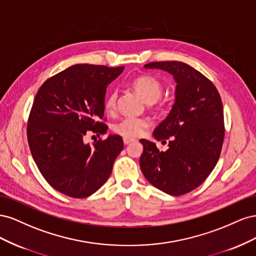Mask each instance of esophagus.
I'll list each match as a JSON object with an SVG mask.
<instances>
[{"label":"esophagus","instance_id":"esophagus-1","mask_svg":"<svg viewBox=\"0 0 256 256\" xmlns=\"http://www.w3.org/2000/svg\"><path fill=\"white\" fill-rule=\"evenodd\" d=\"M134 141V138H124V143H125V145H128L130 143H132Z\"/></svg>","mask_w":256,"mask_h":256}]
</instances>
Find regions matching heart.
<instances>
[{
  "label": "heart",
  "instance_id": "obj_1",
  "mask_svg": "<svg viewBox=\"0 0 256 256\" xmlns=\"http://www.w3.org/2000/svg\"><path fill=\"white\" fill-rule=\"evenodd\" d=\"M132 88L145 102L154 104L161 97L162 84L152 76H141L132 81ZM118 102V92L112 90L106 95L104 108L108 112H113ZM150 127V120L143 118H124L114 125L116 134L125 138H136Z\"/></svg>",
  "mask_w": 256,
  "mask_h": 256
}]
</instances>
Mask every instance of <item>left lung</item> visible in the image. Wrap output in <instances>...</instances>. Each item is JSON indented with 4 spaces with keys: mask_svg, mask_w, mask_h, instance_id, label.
Instances as JSON below:
<instances>
[{
    "mask_svg": "<svg viewBox=\"0 0 256 256\" xmlns=\"http://www.w3.org/2000/svg\"><path fill=\"white\" fill-rule=\"evenodd\" d=\"M145 68L168 72L176 82L175 104L154 136L168 144L166 152L142 138L141 171L154 187L171 196L198 188L214 168L224 140L223 106L210 80L177 60L152 62Z\"/></svg>",
    "mask_w": 256,
    "mask_h": 256,
    "instance_id": "8db88e82",
    "label": "left lung"
}]
</instances>
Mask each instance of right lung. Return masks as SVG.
Returning a JSON list of instances; mask_svg holds the SVG:
<instances>
[{
  "label": "right lung",
  "instance_id": "1",
  "mask_svg": "<svg viewBox=\"0 0 256 256\" xmlns=\"http://www.w3.org/2000/svg\"><path fill=\"white\" fill-rule=\"evenodd\" d=\"M124 67L76 64L51 76L34 98L28 141L35 164L48 184L76 198L95 193L108 180L124 148L122 138L85 144L88 131L104 134L106 88Z\"/></svg>",
  "mask_w": 256,
  "mask_h": 256
}]
</instances>
